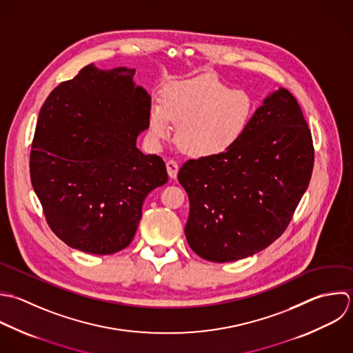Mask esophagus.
<instances>
[{"label":"esophagus","mask_w":353,"mask_h":353,"mask_svg":"<svg viewBox=\"0 0 353 353\" xmlns=\"http://www.w3.org/2000/svg\"><path fill=\"white\" fill-rule=\"evenodd\" d=\"M166 169H168V174L170 179H176L177 177V172H179V163L176 161H168L166 162Z\"/></svg>","instance_id":"esophagus-1"}]
</instances>
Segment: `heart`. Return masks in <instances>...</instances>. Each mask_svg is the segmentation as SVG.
<instances>
[{"label":"heart","instance_id":"b5f03b06","mask_svg":"<svg viewBox=\"0 0 353 353\" xmlns=\"http://www.w3.org/2000/svg\"><path fill=\"white\" fill-rule=\"evenodd\" d=\"M254 112L252 96L231 89L212 74L196 75L166 86L162 103L148 110V133L154 143L169 139L173 123L177 140L192 158H219L246 134Z\"/></svg>","mask_w":353,"mask_h":353}]
</instances>
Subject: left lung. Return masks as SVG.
I'll return each mask as SVG.
<instances>
[{"label":"left lung","instance_id":"left-lung-1","mask_svg":"<svg viewBox=\"0 0 353 353\" xmlns=\"http://www.w3.org/2000/svg\"><path fill=\"white\" fill-rule=\"evenodd\" d=\"M312 168L311 130L297 100L279 88L263 100L235 148L180 168L177 179L190 199V248L213 263L264 250L289 225Z\"/></svg>","mask_w":353,"mask_h":353}]
</instances>
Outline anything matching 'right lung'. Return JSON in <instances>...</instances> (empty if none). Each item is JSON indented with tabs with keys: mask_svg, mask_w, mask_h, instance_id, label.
I'll return each mask as SVG.
<instances>
[{
	"mask_svg": "<svg viewBox=\"0 0 353 353\" xmlns=\"http://www.w3.org/2000/svg\"><path fill=\"white\" fill-rule=\"evenodd\" d=\"M136 68L83 67L39 110L30 177L50 230L70 248L112 254L130 245L145 196L168 183L165 162L136 145L151 96Z\"/></svg>",
	"mask_w": 353,
	"mask_h": 353,
	"instance_id": "add662e5",
	"label": "right lung"
}]
</instances>
